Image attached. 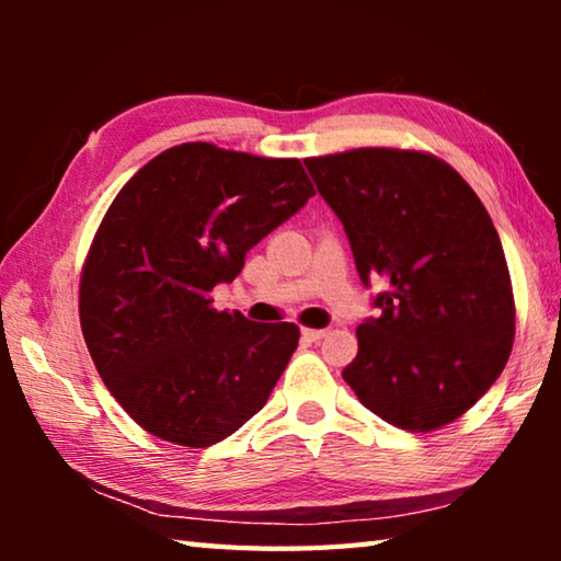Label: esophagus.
Wrapping results in <instances>:
<instances>
[{
  "label": "esophagus",
  "instance_id": "34e87169",
  "mask_svg": "<svg viewBox=\"0 0 561 561\" xmlns=\"http://www.w3.org/2000/svg\"><path fill=\"white\" fill-rule=\"evenodd\" d=\"M329 334L327 329H301V336L307 341H321Z\"/></svg>",
  "mask_w": 561,
  "mask_h": 561
}]
</instances>
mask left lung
<instances>
[{"label": "left lung", "instance_id": "obj_1", "mask_svg": "<svg viewBox=\"0 0 561 561\" xmlns=\"http://www.w3.org/2000/svg\"><path fill=\"white\" fill-rule=\"evenodd\" d=\"M344 225L360 282L383 279L381 314L358 324L344 381L403 431H435L485 396L515 341L500 237L474 190L421 150L356 148L307 158Z\"/></svg>", "mask_w": 561, "mask_h": 561}]
</instances>
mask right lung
I'll list each match as a JSON object with an SVG mask.
<instances>
[{"mask_svg":"<svg viewBox=\"0 0 561 561\" xmlns=\"http://www.w3.org/2000/svg\"><path fill=\"white\" fill-rule=\"evenodd\" d=\"M311 195L297 158L213 144L168 148L123 185L83 264L79 317L103 383L140 428L207 448L262 411L299 327L217 311L210 291Z\"/></svg>","mask_w":561,"mask_h":561,"instance_id":"add662e5","label":"right lung"}]
</instances>
